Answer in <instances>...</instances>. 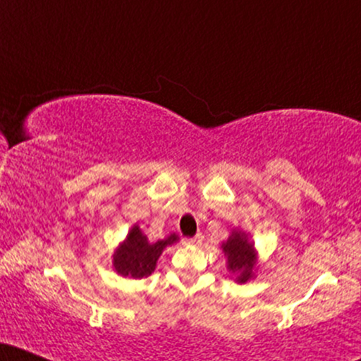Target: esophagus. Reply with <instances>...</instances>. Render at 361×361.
Here are the masks:
<instances>
[{
  "mask_svg": "<svg viewBox=\"0 0 361 361\" xmlns=\"http://www.w3.org/2000/svg\"><path fill=\"white\" fill-rule=\"evenodd\" d=\"M202 241H204V235L197 234V235H195V238L186 239V244H190V246H200Z\"/></svg>",
  "mask_w": 361,
  "mask_h": 361,
  "instance_id": "esophagus-1",
  "label": "esophagus"
}]
</instances>
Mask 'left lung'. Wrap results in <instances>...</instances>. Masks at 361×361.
Segmentation results:
<instances>
[{
    "label": "left lung",
    "mask_w": 361,
    "mask_h": 361,
    "mask_svg": "<svg viewBox=\"0 0 361 361\" xmlns=\"http://www.w3.org/2000/svg\"><path fill=\"white\" fill-rule=\"evenodd\" d=\"M221 250L226 256L227 270L234 276V281L246 283L255 279V271L258 270V250L251 241L250 233L233 229L227 241L222 243Z\"/></svg>",
    "instance_id": "left-lung-1"
}]
</instances>
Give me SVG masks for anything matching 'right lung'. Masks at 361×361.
I'll return each instance as SVG.
<instances>
[{
  "mask_svg": "<svg viewBox=\"0 0 361 361\" xmlns=\"http://www.w3.org/2000/svg\"><path fill=\"white\" fill-rule=\"evenodd\" d=\"M178 241L180 238L173 233L164 239L151 243L137 224H134L128 231L127 238L118 244V247L111 255L114 256L111 263H114L115 271L126 279H146L156 270L157 259L163 255L164 247Z\"/></svg>",
  "mask_w": 361,
  "mask_h": 361,
  "instance_id": "1",
  "label": "right lung"
}]
</instances>
